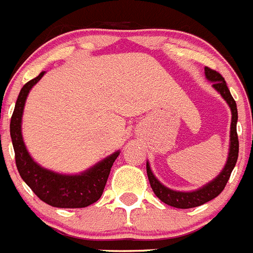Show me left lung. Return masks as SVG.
<instances>
[{"mask_svg": "<svg viewBox=\"0 0 253 253\" xmlns=\"http://www.w3.org/2000/svg\"><path fill=\"white\" fill-rule=\"evenodd\" d=\"M205 76L209 81L212 83L214 87L220 95L223 96L224 100L228 103L232 111V124H230V144H229V153H228L227 164L224 166L223 170L220 174L211 182H209L204 187L199 188L196 191H191V192H181V191H173L170 188L166 187L164 184L160 183L155 175L151 172L150 166L146 163V173H148L149 182L153 188L154 193L157 195L158 199H160L164 204L177 209H191L196 208V206L204 205L205 203L220 195L221 191L224 190L228 179L230 177L233 168L236 166L237 159H238V150H239V142L238 135H237V120H238V112H237L236 100L233 99L232 94L227 86V83L224 80L219 72L215 70L205 67Z\"/></svg>", "mask_w": 253, "mask_h": 253, "instance_id": "8db88e82", "label": "left lung"}]
</instances>
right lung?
<instances>
[{
	"label": "right lung",
	"instance_id": "right-lung-1",
	"mask_svg": "<svg viewBox=\"0 0 253 253\" xmlns=\"http://www.w3.org/2000/svg\"><path fill=\"white\" fill-rule=\"evenodd\" d=\"M43 75L44 71L21 87L11 117L10 135L15 150L17 170L33 192L48 205L63 209L86 208L96 203L102 196L111 168L120 155V151H116L80 174H60L35 163L24 144L21 120L28 94L43 78Z\"/></svg>",
	"mask_w": 253,
	"mask_h": 253
}]
</instances>
